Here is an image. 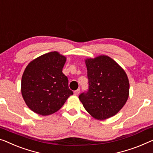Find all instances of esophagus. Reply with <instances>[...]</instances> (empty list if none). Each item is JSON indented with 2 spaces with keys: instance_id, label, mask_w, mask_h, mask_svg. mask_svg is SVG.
Listing matches in <instances>:
<instances>
[{
  "instance_id": "esophagus-1",
  "label": "esophagus",
  "mask_w": 153,
  "mask_h": 153,
  "mask_svg": "<svg viewBox=\"0 0 153 153\" xmlns=\"http://www.w3.org/2000/svg\"><path fill=\"white\" fill-rule=\"evenodd\" d=\"M79 92H80V89H79H79H77L76 91H74V95H77L79 93Z\"/></svg>"
}]
</instances>
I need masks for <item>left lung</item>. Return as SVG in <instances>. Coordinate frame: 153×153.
Here are the masks:
<instances>
[{
	"mask_svg": "<svg viewBox=\"0 0 153 153\" xmlns=\"http://www.w3.org/2000/svg\"><path fill=\"white\" fill-rule=\"evenodd\" d=\"M89 84L79 100L95 120H104L120 112L129 96V80L123 68L110 57L100 55L84 60Z\"/></svg>",
	"mask_w": 153,
	"mask_h": 153,
	"instance_id": "left-lung-1",
	"label": "left lung"
}]
</instances>
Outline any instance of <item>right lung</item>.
<instances>
[{
  "instance_id": "right-lung-1",
  "label": "right lung",
  "mask_w": 153,
  "mask_h": 153,
  "mask_svg": "<svg viewBox=\"0 0 153 153\" xmlns=\"http://www.w3.org/2000/svg\"><path fill=\"white\" fill-rule=\"evenodd\" d=\"M67 58L52 51L33 59L21 79L22 96L33 112L46 116L60 110L70 95L68 78L62 73Z\"/></svg>"
}]
</instances>
